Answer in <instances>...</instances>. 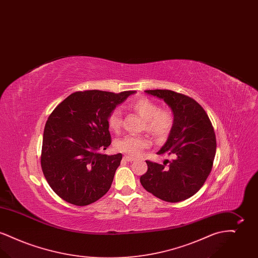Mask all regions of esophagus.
Wrapping results in <instances>:
<instances>
[{
    "label": "esophagus",
    "instance_id": "obj_1",
    "mask_svg": "<svg viewBox=\"0 0 258 258\" xmlns=\"http://www.w3.org/2000/svg\"><path fill=\"white\" fill-rule=\"evenodd\" d=\"M123 160H125V161H128V162H132V161L135 160V158L130 157V156H123Z\"/></svg>",
    "mask_w": 258,
    "mask_h": 258
}]
</instances>
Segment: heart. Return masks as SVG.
<instances>
[{"mask_svg":"<svg viewBox=\"0 0 258 258\" xmlns=\"http://www.w3.org/2000/svg\"><path fill=\"white\" fill-rule=\"evenodd\" d=\"M130 109L144 119L142 128L157 140L163 141L171 134L175 123L174 114L168 108H160L159 103L148 98H139L130 104ZM123 120L118 109L111 111L107 117V125L114 133L122 128ZM151 139L147 135H124L115 141L117 151L132 157H138L143 150L150 147Z\"/></svg>","mask_w":258,"mask_h":258,"instance_id":"obj_1","label":"heart"}]
</instances>
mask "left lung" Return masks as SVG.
I'll return each mask as SVG.
<instances>
[{
  "label": "left lung",
  "mask_w": 258,
  "mask_h": 258,
  "mask_svg": "<svg viewBox=\"0 0 258 258\" xmlns=\"http://www.w3.org/2000/svg\"><path fill=\"white\" fill-rule=\"evenodd\" d=\"M145 92L162 98L171 107L175 123L157 153L170 156L172 160L163 164L146 160L148 170L140 177V183L163 201L180 202L196 195L211 173L217 149L214 127L206 111L194 98L171 90Z\"/></svg>",
  "instance_id": "left-lung-1"
}]
</instances>
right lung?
<instances>
[{
  "label": "right lung",
  "instance_id": "1",
  "mask_svg": "<svg viewBox=\"0 0 258 258\" xmlns=\"http://www.w3.org/2000/svg\"><path fill=\"white\" fill-rule=\"evenodd\" d=\"M134 93L74 92L50 114L40 164L47 183L62 200L86 206L109 190L123 156L101 153L111 144L107 117Z\"/></svg>",
  "mask_w": 258,
  "mask_h": 258
}]
</instances>
